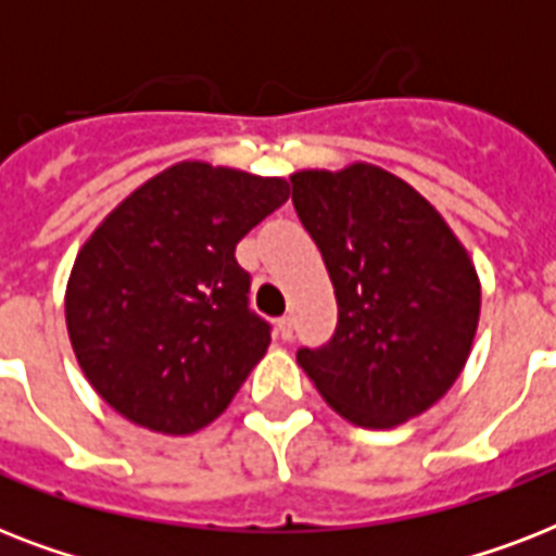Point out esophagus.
<instances>
[{"label":"esophagus","instance_id":"1","mask_svg":"<svg viewBox=\"0 0 556 556\" xmlns=\"http://www.w3.org/2000/svg\"><path fill=\"white\" fill-rule=\"evenodd\" d=\"M277 331H279V338H282V340H291V338H294V320H291V317H279Z\"/></svg>","mask_w":556,"mask_h":556}]
</instances>
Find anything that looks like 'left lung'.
Returning a JSON list of instances; mask_svg holds the SVG:
<instances>
[{
    "label": "left lung",
    "mask_w": 556,
    "mask_h": 556,
    "mask_svg": "<svg viewBox=\"0 0 556 556\" xmlns=\"http://www.w3.org/2000/svg\"><path fill=\"white\" fill-rule=\"evenodd\" d=\"M296 216L338 296V329L296 364L346 421L389 430L427 413L465 369L482 286L439 210L387 169H300Z\"/></svg>",
    "instance_id": "obj_1"
}]
</instances>
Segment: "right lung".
<instances>
[{
	"instance_id": "1",
	"label": "right lung",
	"mask_w": 556,
	"mask_h": 556,
	"mask_svg": "<svg viewBox=\"0 0 556 556\" xmlns=\"http://www.w3.org/2000/svg\"><path fill=\"white\" fill-rule=\"evenodd\" d=\"M288 192L286 178L181 161L94 227L65 286V326L112 409L164 435L225 413L270 343L236 244Z\"/></svg>"
}]
</instances>
